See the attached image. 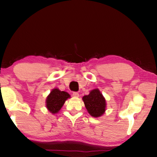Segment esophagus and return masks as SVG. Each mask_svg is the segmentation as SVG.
<instances>
[{"label":"esophagus","mask_w":157,"mask_h":157,"mask_svg":"<svg viewBox=\"0 0 157 157\" xmlns=\"http://www.w3.org/2000/svg\"><path fill=\"white\" fill-rule=\"evenodd\" d=\"M73 96H74V97H78V96H79V93L78 92H73Z\"/></svg>","instance_id":"esophagus-1"}]
</instances>
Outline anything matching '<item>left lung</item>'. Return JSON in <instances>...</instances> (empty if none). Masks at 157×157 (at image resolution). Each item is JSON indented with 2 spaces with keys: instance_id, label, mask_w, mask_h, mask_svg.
<instances>
[{
  "instance_id": "1",
  "label": "left lung",
  "mask_w": 157,
  "mask_h": 157,
  "mask_svg": "<svg viewBox=\"0 0 157 157\" xmlns=\"http://www.w3.org/2000/svg\"><path fill=\"white\" fill-rule=\"evenodd\" d=\"M82 99L86 109L92 117H98L105 113L106 101L98 89L93 90L88 95L84 96Z\"/></svg>"
}]
</instances>
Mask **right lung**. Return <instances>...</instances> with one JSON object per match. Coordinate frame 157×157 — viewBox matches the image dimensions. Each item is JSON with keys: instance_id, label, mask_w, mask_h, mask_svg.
I'll list each match as a JSON object with an SVG mask.
<instances>
[{"instance_id": "right-lung-1", "label": "right lung", "mask_w": 157, "mask_h": 157, "mask_svg": "<svg viewBox=\"0 0 157 157\" xmlns=\"http://www.w3.org/2000/svg\"><path fill=\"white\" fill-rule=\"evenodd\" d=\"M68 98H70V95L67 92L61 91L57 88L53 89L46 98V107L50 112L55 114L61 109Z\"/></svg>"}]
</instances>
